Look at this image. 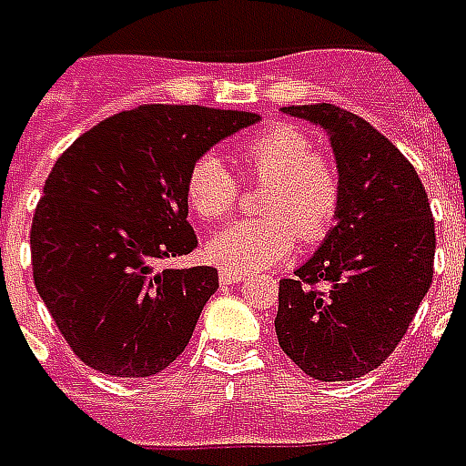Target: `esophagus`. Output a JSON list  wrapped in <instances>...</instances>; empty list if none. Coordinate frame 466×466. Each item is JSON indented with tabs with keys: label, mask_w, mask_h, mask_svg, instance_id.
Masks as SVG:
<instances>
[{
	"label": "esophagus",
	"mask_w": 466,
	"mask_h": 466,
	"mask_svg": "<svg viewBox=\"0 0 466 466\" xmlns=\"http://www.w3.org/2000/svg\"><path fill=\"white\" fill-rule=\"evenodd\" d=\"M219 281H222V284H239V281H244V274H237V271H227V268H222V271H219Z\"/></svg>",
	"instance_id": "1"
}]
</instances>
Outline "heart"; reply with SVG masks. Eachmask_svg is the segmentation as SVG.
<instances>
[{
    "instance_id": "heart-1",
    "label": "heart",
    "mask_w": 466,
    "mask_h": 466,
    "mask_svg": "<svg viewBox=\"0 0 466 466\" xmlns=\"http://www.w3.org/2000/svg\"><path fill=\"white\" fill-rule=\"evenodd\" d=\"M239 175L264 182L259 219L224 227L207 244L217 267L249 274L277 264L301 244H319L333 229L340 212L343 185L336 165L313 150V140L291 123H268L244 137L237 147ZM189 209L219 222L239 199V180L217 155H199L185 177Z\"/></svg>"
}]
</instances>
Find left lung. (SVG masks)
<instances>
[{"mask_svg": "<svg viewBox=\"0 0 466 466\" xmlns=\"http://www.w3.org/2000/svg\"><path fill=\"white\" fill-rule=\"evenodd\" d=\"M284 113L326 127L343 198L319 251L279 281V346L316 380H356L390 356L435 271V219L405 155L330 103Z\"/></svg>", "mask_w": 466, "mask_h": 466, "instance_id": "obj_1", "label": "left lung"}]
</instances>
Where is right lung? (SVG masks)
Listing matches in <instances>:
<instances>
[{"label": "right lung", "mask_w": 466, "mask_h": 466, "mask_svg": "<svg viewBox=\"0 0 466 466\" xmlns=\"http://www.w3.org/2000/svg\"><path fill=\"white\" fill-rule=\"evenodd\" d=\"M257 113L140 106L86 130L51 167L34 222V284L76 356L98 373L147 378L192 339L215 267L165 268L198 247L189 165Z\"/></svg>", "instance_id": "right-lung-1"}]
</instances>
